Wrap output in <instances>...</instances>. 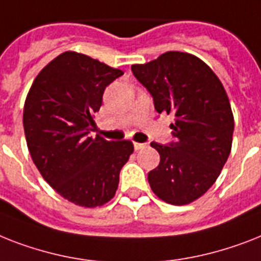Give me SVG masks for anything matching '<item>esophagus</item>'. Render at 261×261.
Segmentation results:
<instances>
[{"instance_id": "34e87169", "label": "esophagus", "mask_w": 261, "mask_h": 261, "mask_svg": "<svg viewBox=\"0 0 261 261\" xmlns=\"http://www.w3.org/2000/svg\"><path fill=\"white\" fill-rule=\"evenodd\" d=\"M146 146H147V145H146V143H138V142H134V149L137 150V151H138V150L145 149Z\"/></svg>"}]
</instances>
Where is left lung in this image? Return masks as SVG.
<instances>
[{
	"instance_id": "left-lung-1",
	"label": "left lung",
	"mask_w": 261,
	"mask_h": 261,
	"mask_svg": "<svg viewBox=\"0 0 261 261\" xmlns=\"http://www.w3.org/2000/svg\"><path fill=\"white\" fill-rule=\"evenodd\" d=\"M131 71L156 112L174 116L175 141L151 142L161 156L147 175L151 190L167 204H190L215 184L230 154L234 120L225 88L209 65L186 52L170 50Z\"/></svg>"
}]
</instances>
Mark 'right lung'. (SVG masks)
Here are the masks:
<instances>
[{"label":"right lung","mask_w":261,"mask_h":261,"mask_svg":"<svg viewBox=\"0 0 261 261\" xmlns=\"http://www.w3.org/2000/svg\"><path fill=\"white\" fill-rule=\"evenodd\" d=\"M123 71L77 52H64L36 76L24 106L27 145L40 174L65 200L101 206L115 196L130 141L90 137L106 87Z\"/></svg>","instance_id":"right-lung-1"}]
</instances>
